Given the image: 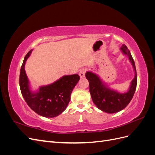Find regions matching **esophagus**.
I'll use <instances>...</instances> for the list:
<instances>
[{
    "label": "esophagus",
    "instance_id": "34e87169",
    "mask_svg": "<svg viewBox=\"0 0 155 155\" xmlns=\"http://www.w3.org/2000/svg\"><path fill=\"white\" fill-rule=\"evenodd\" d=\"M87 71V69L86 68H83L81 70H80V71H79V76H80V78H84L85 76V72Z\"/></svg>",
    "mask_w": 155,
    "mask_h": 155
}]
</instances>
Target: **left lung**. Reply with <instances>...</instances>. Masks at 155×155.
Instances as JSON below:
<instances>
[{"instance_id":"1","label":"left lung","mask_w":155,"mask_h":155,"mask_svg":"<svg viewBox=\"0 0 155 155\" xmlns=\"http://www.w3.org/2000/svg\"><path fill=\"white\" fill-rule=\"evenodd\" d=\"M120 50L128 57L135 74L126 92L121 93L109 88L95 73L87 72L85 74L86 78L89 82V91L94 104L101 110L109 114L115 113L125 109L132 100L137 88V70L132 55L125 45L121 46Z\"/></svg>"}]
</instances>
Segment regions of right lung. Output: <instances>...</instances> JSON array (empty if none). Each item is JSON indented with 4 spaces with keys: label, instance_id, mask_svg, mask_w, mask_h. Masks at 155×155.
Here are the masks:
<instances>
[{
    "label": "right lung",
    "instance_id": "right-lung-1",
    "mask_svg": "<svg viewBox=\"0 0 155 155\" xmlns=\"http://www.w3.org/2000/svg\"><path fill=\"white\" fill-rule=\"evenodd\" d=\"M32 50L26 55L20 72L19 84L22 95L25 101L37 114L54 118L66 109L70 100V95L78 83V74L63 76L50 85L41 86L36 91H31L30 81L25 72V64Z\"/></svg>",
    "mask_w": 155,
    "mask_h": 155
}]
</instances>
